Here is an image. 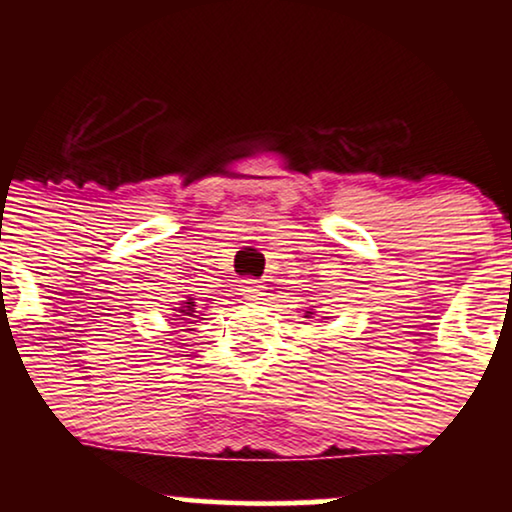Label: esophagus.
Segmentation results:
<instances>
[{
    "mask_svg": "<svg viewBox=\"0 0 512 512\" xmlns=\"http://www.w3.org/2000/svg\"><path fill=\"white\" fill-rule=\"evenodd\" d=\"M240 296H243L245 301H260L264 296V286L257 279L240 281Z\"/></svg>",
    "mask_w": 512,
    "mask_h": 512,
    "instance_id": "1",
    "label": "esophagus"
}]
</instances>
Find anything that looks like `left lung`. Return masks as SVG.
<instances>
[{
    "label": "left lung",
    "instance_id": "obj_1",
    "mask_svg": "<svg viewBox=\"0 0 512 512\" xmlns=\"http://www.w3.org/2000/svg\"><path fill=\"white\" fill-rule=\"evenodd\" d=\"M315 315V305H310L308 310H305V317H313Z\"/></svg>",
    "mask_w": 512,
    "mask_h": 512
}]
</instances>
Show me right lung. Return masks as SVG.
Listing matches in <instances>:
<instances>
[{
  "mask_svg": "<svg viewBox=\"0 0 512 512\" xmlns=\"http://www.w3.org/2000/svg\"><path fill=\"white\" fill-rule=\"evenodd\" d=\"M202 310H197L195 298H187V301H180L178 308H173V315L170 320H178L175 325H195L197 320H202Z\"/></svg>",
  "mask_w": 512,
  "mask_h": 512,
  "instance_id": "obj_1",
  "label": "right lung"
}]
</instances>
